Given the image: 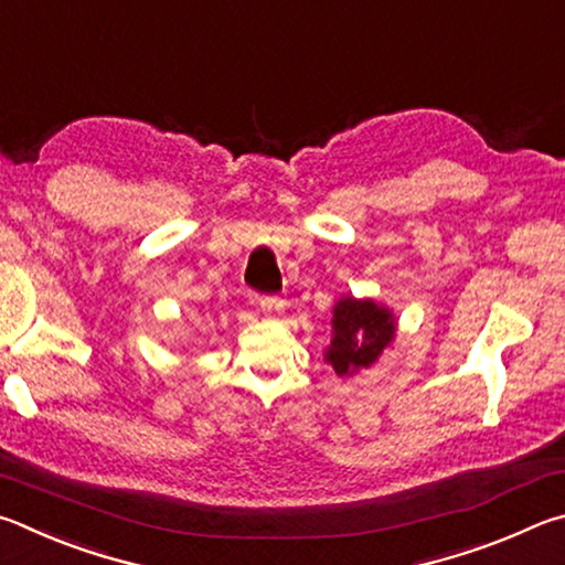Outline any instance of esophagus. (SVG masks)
<instances>
[{
    "label": "esophagus",
    "instance_id": "obj_1",
    "mask_svg": "<svg viewBox=\"0 0 565 565\" xmlns=\"http://www.w3.org/2000/svg\"><path fill=\"white\" fill-rule=\"evenodd\" d=\"M260 310H263L265 318L277 320L285 312V300H280V298H263L260 300Z\"/></svg>",
    "mask_w": 565,
    "mask_h": 565
}]
</instances>
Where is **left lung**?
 Masks as SVG:
<instances>
[{
	"label": "left lung",
	"instance_id": "8db88e82",
	"mask_svg": "<svg viewBox=\"0 0 565 565\" xmlns=\"http://www.w3.org/2000/svg\"><path fill=\"white\" fill-rule=\"evenodd\" d=\"M332 340L324 348V362L338 377H354L377 364L382 352L397 338L394 312L372 298L342 295L332 308Z\"/></svg>",
	"mask_w": 565,
	"mask_h": 565
}]
</instances>
